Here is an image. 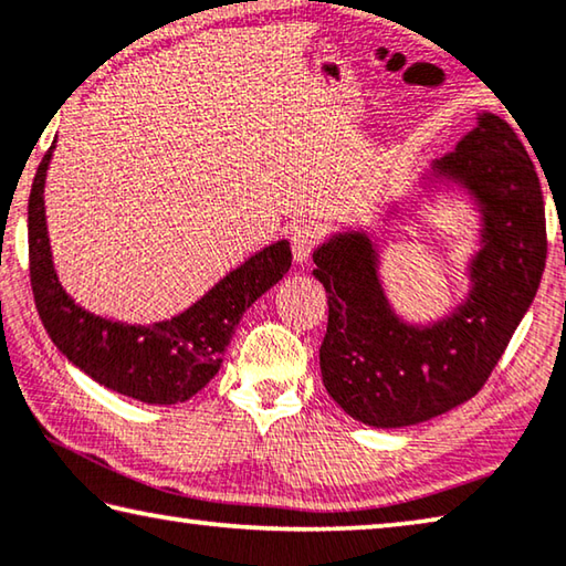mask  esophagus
Returning <instances> with one entry per match:
<instances>
[{
	"label": "esophagus",
	"mask_w": 566,
	"mask_h": 566,
	"mask_svg": "<svg viewBox=\"0 0 566 566\" xmlns=\"http://www.w3.org/2000/svg\"><path fill=\"white\" fill-rule=\"evenodd\" d=\"M290 241H292V254H294V262L304 264L312 254V249L317 244V231L307 227V223H297V227H292L290 231Z\"/></svg>",
	"instance_id": "obj_1"
}]
</instances>
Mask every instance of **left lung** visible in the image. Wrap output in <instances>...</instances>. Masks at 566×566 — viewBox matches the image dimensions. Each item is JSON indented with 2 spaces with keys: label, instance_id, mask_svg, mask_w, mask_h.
Returning <instances> with one entry per match:
<instances>
[{
  "label": "left lung",
  "instance_id": "obj_1",
  "mask_svg": "<svg viewBox=\"0 0 566 566\" xmlns=\"http://www.w3.org/2000/svg\"><path fill=\"white\" fill-rule=\"evenodd\" d=\"M418 186L382 206L400 227L423 201L461 196L479 219L469 290L433 322L400 317L385 292L382 244L370 229H339L312 254L327 292L322 382L347 416L373 428L423 423L471 400L532 307L546 259L542 186L522 140L479 113L453 154L426 166Z\"/></svg>",
  "mask_w": 566,
  "mask_h": 566
}]
</instances>
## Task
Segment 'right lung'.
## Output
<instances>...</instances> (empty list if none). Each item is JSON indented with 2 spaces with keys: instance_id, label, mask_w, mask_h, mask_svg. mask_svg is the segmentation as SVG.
<instances>
[{
  "instance_id": "obj_1",
  "label": "right lung",
  "mask_w": 566,
  "mask_h": 566,
  "mask_svg": "<svg viewBox=\"0 0 566 566\" xmlns=\"http://www.w3.org/2000/svg\"><path fill=\"white\" fill-rule=\"evenodd\" d=\"M52 150L55 143L34 174L27 206L32 294L50 339L75 367L125 398L148 406H174L193 398L219 373L223 349L244 312L290 272V241L282 239L256 251L170 319L128 325L93 315L62 290L52 262L44 219V181Z\"/></svg>"
}]
</instances>
